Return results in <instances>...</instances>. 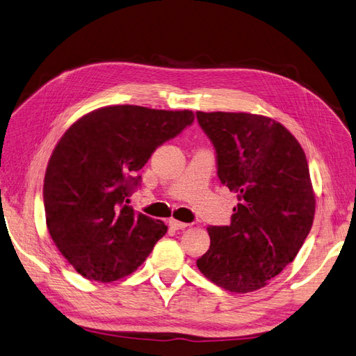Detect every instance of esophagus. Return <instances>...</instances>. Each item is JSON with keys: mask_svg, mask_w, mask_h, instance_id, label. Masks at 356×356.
Segmentation results:
<instances>
[{"mask_svg": "<svg viewBox=\"0 0 356 356\" xmlns=\"http://www.w3.org/2000/svg\"><path fill=\"white\" fill-rule=\"evenodd\" d=\"M169 225L172 229H177V231H181V229H186L188 227V223H184V222H179V220H175V219H170L169 220Z\"/></svg>", "mask_w": 356, "mask_h": 356, "instance_id": "obj_1", "label": "esophagus"}]
</instances>
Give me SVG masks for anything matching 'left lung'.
I'll list each match as a JSON object with an SVG mask.
<instances>
[{"label": "left lung", "mask_w": 356, "mask_h": 356, "mask_svg": "<svg viewBox=\"0 0 356 356\" xmlns=\"http://www.w3.org/2000/svg\"><path fill=\"white\" fill-rule=\"evenodd\" d=\"M196 118L216 149L220 183L238 197L231 225L207 228L210 249L196 266L225 290L255 291L293 261L313 227L305 152L270 118L227 111Z\"/></svg>", "instance_id": "1"}]
</instances>
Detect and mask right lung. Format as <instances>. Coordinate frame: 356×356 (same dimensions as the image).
Wrapping results in <instances>:
<instances>
[{"mask_svg":"<svg viewBox=\"0 0 356 356\" xmlns=\"http://www.w3.org/2000/svg\"><path fill=\"white\" fill-rule=\"evenodd\" d=\"M193 111L138 106L93 110L60 138L43 179L47 227L81 276L111 282L133 273L168 232L136 213L129 196L152 152L193 124Z\"/></svg>","mask_w":356,"mask_h":356,"instance_id":"add662e5","label":"right lung"}]
</instances>
